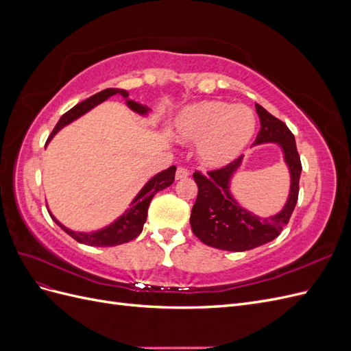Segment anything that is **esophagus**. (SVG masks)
Instances as JSON below:
<instances>
[{"instance_id": "1", "label": "esophagus", "mask_w": 351, "mask_h": 351, "mask_svg": "<svg viewBox=\"0 0 351 351\" xmlns=\"http://www.w3.org/2000/svg\"><path fill=\"white\" fill-rule=\"evenodd\" d=\"M189 177V171L184 167H178L177 168V173H176V180H183Z\"/></svg>"}]
</instances>
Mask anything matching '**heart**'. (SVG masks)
Returning a JSON list of instances; mask_svg holds the SVG:
<instances>
[{"instance_id":"obj_1","label":"heart","mask_w":351,"mask_h":351,"mask_svg":"<svg viewBox=\"0 0 351 351\" xmlns=\"http://www.w3.org/2000/svg\"><path fill=\"white\" fill-rule=\"evenodd\" d=\"M258 117L247 105L224 101H199L173 120V136L182 143H196L197 161L221 168L237 159L256 133Z\"/></svg>"}]
</instances>
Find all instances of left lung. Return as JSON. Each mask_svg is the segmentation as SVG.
Returning a JSON list of instances; mask_svg holds the SVG:
<instances>
[{"mask_svg": "<svg viewBox=\"0 0 351 351\" xmlns=\"http://www.w3.org/2000/svg\"><path fill=\"white\" fill-rule=\"evenodd\" d=\"M256 112L261 119V130L253 145L277 143L281 147L284 162L290 173L289 197L280 212L267 218L244 209L231 193V180L241 167L243 155L206 176L196 171L193 178L199 192L190 215V226L195 236L210 247L246 252L269 243L281 234L295 208L302 162L294 136L289 127L259 104H256Z\"/></svg>", "mask_w": 351, "mask_h": 351, "instance_id": "left-lung-1", "label": "left lung"}]
</instances>
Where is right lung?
I'll use <instances>...</instances> for the list:
<instances>
[{"mask_svg":"<svg viewBox=\"0 0 351 351\" xmlns=\"http://www.w3.org/2000/svg\"><path fill=\"white\" fill-rule=\"evenodd\" d=\"M114 95H120V97H123L127 107H129L136 114L146 117L147 114L151 112L149 107L142 105L141 102H136L134 99H130L129 92L124 90V89H115V88L104 89L98 93L92 95L90 98L79 102L77 105H74V107L71 110H69L66 114H62L60 121L54 127V130H52L51 136L48 137L47 145L52 141V137H54L62 129V127H66L70 123H73L74 120L80 119L82 115L89 112L90 110L97 107V105L102 104L104 101H107L108 98L114 97ZM176 169H177L176 165H171L169 168L164 169V171L155 174L149 180V182H147L141 189V192L134 196V199L132 200V204L129 205V208L124 210V214L117 218L114 222H111L110 226L104 227L101 230L92 231V232L74 231V230L67 228L66 226H62L61 222L51 214V210H49V215H51L52 219L56 221V224L60 228L64 230L70 237H73L74 240L79 241V243L89 244V246H95V247H110V246H117V244L127 243V241L136 239L142 232L143 224L146 222V217H147V208H149L152 197L158 192H161V190L167 189L168 186H171L174 183Z\"/></svg>","mask_w":351,"mask_h":351,"instance_id":"1","label":"right lung"}]
</instances>
